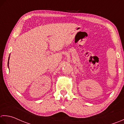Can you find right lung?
Returning a JSON list of instances; mask_svg holds the SVG:
<instances>
[{"label":"right lung","mask_w":124,"mask_h":124,"mask_svg":"<svg viewBox=\"0 0 124 124\" xmlns=\"http://www.w3.org/2000/svg\"><path fill=\"white\" fill-rule=\"evenodd\" d=\"M9 60V59H8Z\"/></svg>","instance_id":"obj_1"}]
</instances>
